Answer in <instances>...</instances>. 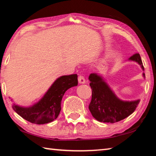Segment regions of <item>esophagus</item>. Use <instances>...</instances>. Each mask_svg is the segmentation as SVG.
<instances>
[{
    "label": "esophagus",
    "instance_id": "esophagus-1",
    "mask_svg": "<svg viewBox=\"0 0 156 156\" xmlns=\"http://www.w3.org/2000/svg\"><path fill=\"white\" fill-rule=\"evenodd\" d=\"M78 80V83L80 84L85 83V79H84V78L83 76H79Z\"/></svg>",
    "mask_w": 156,
    "mask_h": 156
}]
</instances>
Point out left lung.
Returning <instances> with one entry per match:
<instances>
[{
    "label": "left lung",
    "instance_id": "left-lung-1",
    "mask_svg": "<svg viewBox=\"0 0 156 156\" xmlns=\"http://www.w3.org/2000/svg\"><path fill=\"white\" fill-rule=\"evenodd\" d=\"M129 60L136 61L144 70L140 56L136 54L129 58ZM143 76L145 77L144 73ZM92 89V97L89 109L93 117L99 122L114 123L125 119L133 113L140 100L124 101L115 96L103 78L97 73L89 76Z\"/></svg>",
    "mask_w": 156,
    "mask_h": 156
}]
</instances>
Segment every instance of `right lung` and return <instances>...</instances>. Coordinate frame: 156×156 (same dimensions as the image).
I'll return each instance as SVG.
<instances>
[{
    "label": "right lung",
    "instance_id": "obj_1",
    "mask_svg": "<svg viewBox=\"0 0 156 156\" xmlns=\"http://www.w3.org/2000/svg\"><path fill=\"white\" fill-rule=\"evenodd\" d=\"M78 85L77 74L62 76L56 79L44 96L33 106L23 107L14 104L12 108L25 120L37 125L51 122L61 110V100L65 91Z\"/></svg>",
    "mask_w": 156,
    "mask_h": 156
}]
</instances>
